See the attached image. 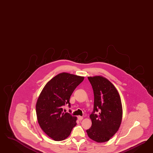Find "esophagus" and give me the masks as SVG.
I'll use <instances>...</instances> for the list:
<instances>
[{"instance_id": "1", "label": "esophagus", "mask_w": 153, "mask_h": 153, "mask_svg": "<svg viewBox=\"0 0 153 153\" xmlns=\"http://www.w3.org/2000/svg\"><path fill=\"white\" fill-rule=\"evenodd\" d=\"M77 118H78V120H81L83 119V117H82V116H78Z\"/></svg>"}]
</instances>
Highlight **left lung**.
Wrapping results in <instances>:
<instances>
[{
  "label": "left lung",
  "mask_w": 153,
  "mask_h": 153,
  "mask_svg": "<svg viewBox=\"0 0 153 153\" xmlns=\"http://www.w3.org/2000/svg\"><path fill=\"white\" fill-rule=\"evenodd\" d=\"M94 95V109L90 118L91 127L86 130L88 137L97 143L109 141L120 127L122 107L114 86L102 76L88 77Z\"/></svg>",
  "instance_id": "8db88e82"
}]
</instances>
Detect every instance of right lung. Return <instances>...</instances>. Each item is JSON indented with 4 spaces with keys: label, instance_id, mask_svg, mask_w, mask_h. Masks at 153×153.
Wrapping results in <instances>:
<instances>
[{
    "label": "right lung",
    "instance_id": "1",
    "mask_svg": "<svg viewBox=\"0 0 153 153\" xmlns=\"http://www.w3.org/2000/svg\"><path fill=\"white\" fill-rule=\"evenodd\" d=\"M83 79L68 73L59 74L46 83L37 99L38 123L42 131L55 141L67 138L77 125V117L63 113L62 108L65 104L71 107L70 97Z\"/></svg>",
    "mask_w": 153,
    "mask_h": 153
}]
</instances>
